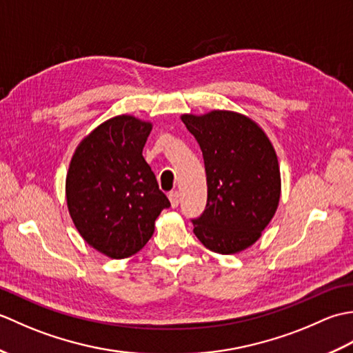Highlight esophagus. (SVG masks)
Returning <instances> with one entry per match:
<instances>
[{
	"label": "esophagus",
	"instance_id": "34e87169",
	"mask_svg": "<svg viewBox=\"0 0 353 353\" xmlns=\"http://www.w3.org/2000/svg\"><path fill=\"white\" fill-rule=\"evenodd\" d=\"M168 199H170L171 208H177V206H179V192H177V191L170 192V194H168Z\"/></svg>",
	"mask_w": 353,
	"mask_h": 353
}]
</instances>
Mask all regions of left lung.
<instances>
[{
  "mask_svg": "<svg viewBox=\"0 0 353 353\" xmlns=\"http://www.w3.org/2000/svg\"><path fill=\"white\" fill-rule=\"evenodd\" d=\"M203 153L208 203L192 220L206 249L235 254L258 241L281 200V170L264 129L244 114L211 110L181 117Z\"/></svg>",
  "mask_w": 353,
  "mask_h": 353,
  "instance_id": "obj_1",
  "label": "left lung"
}]
</instances>
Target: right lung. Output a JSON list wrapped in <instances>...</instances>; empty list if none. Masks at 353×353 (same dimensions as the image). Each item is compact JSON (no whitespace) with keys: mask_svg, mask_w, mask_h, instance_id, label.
Masks as SVG:
<instances>
[{"mask_svg":"<svg viewBox=\"0 0 353 353\" xmlns=\"http://www.w3.org/2000/svg\"><path fill=\"white\" fill-rule=\"evenodd\" d=\"M153 124L117 115L79 142L65 181V200L80 236L108 258L138 253L170 206L142 156Z\"/></svg>","mask_w":353,"mask_h":353,"instance_id":"obj_1","label":"right lung"}]
</instances>
